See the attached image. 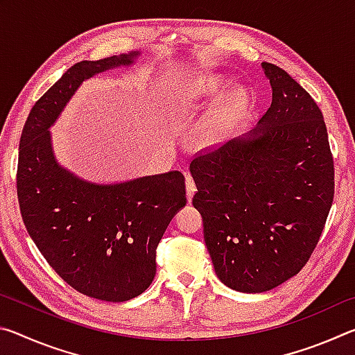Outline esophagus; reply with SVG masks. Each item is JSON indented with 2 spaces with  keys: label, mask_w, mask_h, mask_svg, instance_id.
<instances>
[{
  "label": "esophagus",
  "mask_w": 355,
  "mask_h": 355,
  "mask_svg": "<svg viewBox=\"0 0 355 355\" xmlns=\"http://www.w3.org/2000/svg\"><path fill=\"white\" fill-rule=\"evenodd\" d=\"M196 182L194 178H192L191 175H186V194H188V202L192 200V196H194L196 192Z\"/></svg>",
  "instance_id": "obj_1"
}]
</instances>
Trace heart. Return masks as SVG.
I'll use <instances>...</instances> for the list:
<instances>
[{
  "label": "heart",
  "mask_w": 355,
  "mask_h": 355,
  "mask_svg": "<svg viewBox=\"0 0 355 355\" xmlns=\"http://www.w3.org/2000/svg\"><path fill=\"white\" fill-rule=\"evenodd\" d=\"M225 83L216 75H200L186 81L178 92V110L182 112L196 111L207 105L224 91ZM245 95L243 91H235L220 98L209 111L197 131V141L200 146L208 147L220 141L227 130L232 127L245 110Z\"/></svg>",
  "instance_id": "obj_1"
}]
</instances>
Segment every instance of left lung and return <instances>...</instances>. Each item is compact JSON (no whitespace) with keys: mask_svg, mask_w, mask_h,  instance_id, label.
Returning a JSON list of instances; mask_svg holds the SVG:
<instances>
[{"mask_svg":"<svg viewBox=\"0 0 355 355\" xmlns=\"http://www.w3.org/2000/svg\"><path fill=\"white\" fill-rule=\"evenodd\" d=\"M261 65L272 101L257 127L191 163L214 271L241 293L272 290L305 266L335 191L321 110L284 69Z\"/></svg>","mask_w":355,"mask_h":355,"instance_id":"8db88e82","label":"left lung"}]
</instances>
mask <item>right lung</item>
I'll list each match as a JSON object with an SVG mask.
<instances>
[{
    "label": "right lung",
    "mask_w": 355,
    "mask_h": 355,
    "mask_svg": "<svg viewBox=\"0 0 355 355\" xmlns=\"http://www.w3.org/2000/svg\"><path fill=\"white\" fill-rule=\"evenodd\" d=\"M139 55L71 65L35 101L20 137L17 196L29 236L64 282L106 302L133 299L153 282L156 248L186 205L184 177L172 171L114 184L86 182L58 164L48 128L84 80Z\"/></svg>",
    "instance_id": "obj_1"
}]
</instances>
